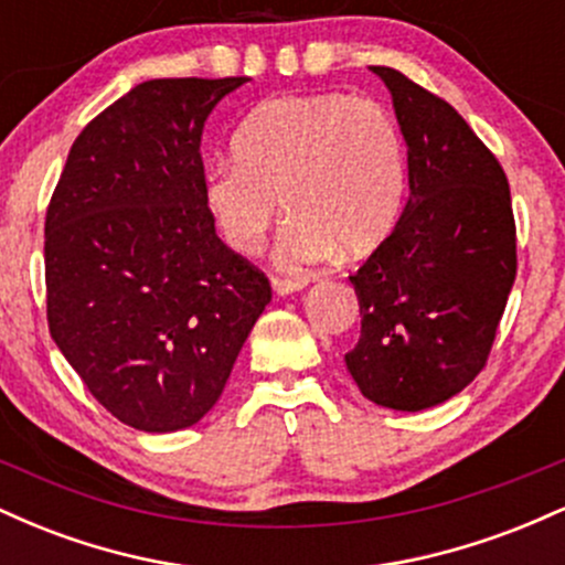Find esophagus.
I'll return each mask as SVG.
<instances>
[{
    "label": "esophagus",
    "instance_id": "obj_1",
    "mask_svg": "<svg viewBox=\"0 0 565 565\" xmlns=\"http://www.w3.org/2000/svg\"><path fill=\"white\" fill-rule=\"evenodd\" d=\"M308 287L305 278H287V276H274V289L276 295H291V291H300Z\"/></svg>",
    "mask_w": 565,
    "mask_h": 565
}]
</instances>
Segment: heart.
Wrapping results in <instances>:
<instances>
[{"mask_svg": "<svg viewBox=\"0 0 565 565\" xmlns=\"http://www.w3.org/2000/svg\"><path fill=\"white\" fill-rule=\"evenodd\" d=\"M236 159L204 178V204L228 249L260 255L291 212L278 260L308 268L340 249L364 257L391 236L406 191V159L393 116L372 97L287 95L260 103L236 129Z\"/></svg>", "mask_w": 565, "mask_h": 565, "instance_id": "1", "label": "heart"}]
</instances>
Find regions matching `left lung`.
Listing matches in <instances>:
<instances>
[{"label": "left lung", "mask_w": 565, "mask_h": 565, "mask_svg": "<svg viewBox=\"0 0 565 565\" xmlns=\"http://www.w3.org/2000/svg\"><path fill=\"white\" fill-rule=\"evenodd\" d=\"M387 84L408 146L412 196L391 236L350 276L361 308L345 366L374 404H444L489 361L515 281L508 174L444 97L401 71Z\"/></svg>", "instance_id": "left-lung-1"}]
</instances>
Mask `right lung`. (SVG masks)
I'll use <instances>...</instances> for the list:
<instances>
[{
	"label": "right lung",
	"instance_id": "add662e5",
	"mask_svg": "<svg viewBox=\"0 0 565 565\" xmlns=\"http://www.w3.org/2000/svg\"><path fill=\"white\" fill-rule=\"evenodd\" d=\"M246 76L151 79L71 146L44 220L47 323L87 391L146 433L217 404L270 281L204 204L201 129Z\"/></svg>",
	"mask_w": 565,
	"mask_h": 565
}]
</instances>
